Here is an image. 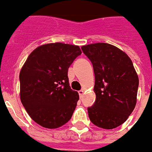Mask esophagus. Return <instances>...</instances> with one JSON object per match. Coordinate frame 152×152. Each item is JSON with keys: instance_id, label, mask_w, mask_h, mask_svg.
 Instances as JSON below:
<instances>
[{"instance_id": "1", "label": "esophagus", "mask_w": 152, "mask_h": 152, "mask_svg": "<svg viewBox=\"0 0 152 152\" xmlns=\"http://www.w3.org/2000/svg\"><path fill=\"white\" fill-rule=\"evenodd\" d=\"M78 94H79L80 97H81V96H82V95H83V94H84V91H83V90H80V91H78Z\"/></svg>"}]
</instances>
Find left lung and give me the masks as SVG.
Listing matches in <instances>:
<instances>
[{"label":"left lung","instance_id":"8db88e82","mask_svg":"<svg viewBox=\"0 0 152 152\" xmlns=\"http://www.w3.org/2000/svg\"><path fill=\"white\" fill-rule=\"evenodd\" d=\"M92 62L96 99L88 108L91 123L113 129L128 119L135 108L139 80L132 61L124 52L105 43L81 47Z\"/></svg>","mask_w":152,"mask_h":152}]
</instances>
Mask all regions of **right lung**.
<instances>
[{
    "label": "right lung",
    "mask_w": 152,
    "mask_h": 152,
    "mask_svg": "<svg viewBox=\"0 0 152 152\" xmlns=\"http://www.w3.org/2000/svg\"><path fill=\"white\" fill-rule=\"evenodd\" d=\"M81 54L79 46L53 43L29 54L20 73V100L33 120L43 128L66 124L79 94L69 86L68 68Z\"/></svg>",
    "instance_id": "add662e5"
}]
</instances>
